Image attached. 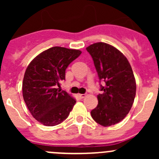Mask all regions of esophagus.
<instances>
[{"label":"esophagus","instance_id":"obj_1","mask_svg":"<svg viewBox=\"0 0 159 159\" xmlns=\"http://www.w3.org/2000/svg\"><path fill=\"white\" fill-rule=\"evenodd\" d=\"M85 95H86L85 94H78V96H79L81 98H84L85 97Z\"/></svg>","mask_w":159,"mask_h":159}]
</instances>
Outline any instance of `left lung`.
Returning <instances> with one entry per match:
<instances>
[{
  "mask_svg": "<svg viewBox=\"0 0 159 159\" xmlns=\"http://www.w3.org/2000/svg\"><path fill=\"white\" fill-rule=\"evenodd\" d=\"M97 70L102 94L98 95L97 107L91 111L93 119L102 126L120 122L129 114L134 102L136 83L125 56L113 46L103 42L86 48Z\"/></svg>",
  "mask_w": 159,
  "mask_h": 159,
  "instance_id": "1",
  "label": "left lung"
}]
</instances>
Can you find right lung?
<instances>
[{
  "instance_id": "obj_1",
  "label": "right lung",
  "mask_w": 159,
  "mask_h": 159,
  "mask_svg": "<svg viewBox=\"0 0 159 159\" xmlns=\"http://www.w3.org/2000/svg\"><path fill=\"white\" fill-rule=\"evenodd\" d=\"M81 51L53 47L38 54L25 70L22 91L32 116L46 126H54L65 121L76 103L60 82L65 79V70Z\"/></svg>"
}]
</instances>
